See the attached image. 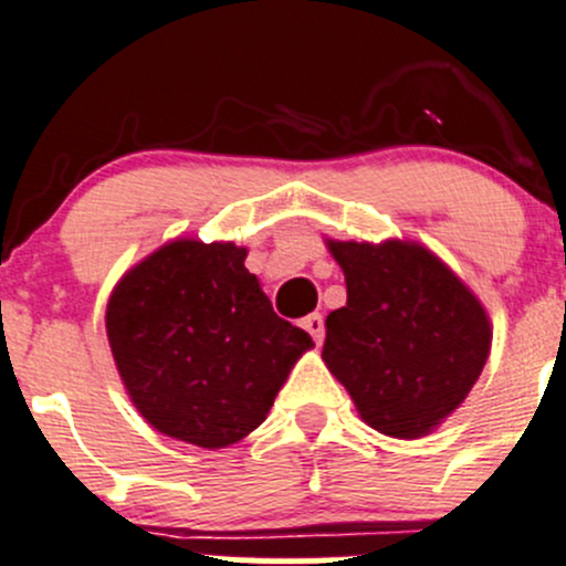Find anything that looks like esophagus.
<instances>
[{
	"mask_svg": "<svg viewBox=\"0 0 566 566\" xmlns=\"http://www.w3.org/2000/svg\"><path fill=\"white\" fill-rule=\"evenodd\" d=\"M301 325H304V328L310 331L312 339H315L317 345H319V342H323V336H325V323H323V315H317V312H315V315H306V317H304V323H301Z\"/></svg>",
	"mask_w": 566,
	"mask_h": 566,
	"instance_id": "obj_1",
	"label": "esophagus"
}]
</instances>
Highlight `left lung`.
Listing matches in <instances>:
<instances>
[{
	"mask_svg": "<svg viewBox=\"0 0 566 566\" xmlns=\"http://www.w3.org/2000/svg\"><path fill=\"white\" fill-rule=\"evenodd\" d=\"M325 247L347 284V304L325 319V367L373 430L402 441L430 436L488 364V310L416 241L328 238Z\"/></svg>",
	"mask_w": 566,
	"mask_h": 566,
	"instance_id": "8db88e82",
	"label": "left lung"
}]
</instances>
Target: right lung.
<instances>
[{
	"label": "right lung",
	"instance_id": "add662e5",
	"mask_svg": "<svg viewBox=\"0 0 566 566\" xmlns=\"http://www.w3.org/2000/svg\"><path fill=\"white\" fill-rule=\"evenodd\" d=\"M249 249L177 238L114 284L106 336L145 421L175 441L224 449L265 421L310 347L249 273Z\"/></svg>",
	"mask_w": 566,
	"mask_h": 566
}]
</instances>
